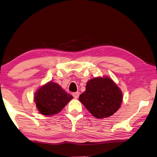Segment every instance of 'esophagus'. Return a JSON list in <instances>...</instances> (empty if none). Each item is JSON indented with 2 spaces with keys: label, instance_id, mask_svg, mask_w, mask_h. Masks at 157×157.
Instances as JSON below:
<instances>
[{
  "label": "esophagus",
  "instance_id": "esophagus-1",
  "mask_svg": "<svg viewBox=\"0 0 157 157\" xmlns=\"http://www.w3.org/2000/svg\"><path fill=\"white\" fill-rule=\"evenodd\" d=\"M73 96L75 98V99H78L79 96V92H75L73 94Z\"/></svg>",
  "mask_w": 157,
  "mask_h": 157
}]
</instances>
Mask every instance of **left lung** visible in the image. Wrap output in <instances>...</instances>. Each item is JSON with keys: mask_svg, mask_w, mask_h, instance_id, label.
Listing matches in <instances>:
<instances>
[{"mask_svg": "<svg viewBox=\"0 0 157 157\" xmlns=\"http://www.w3.org/2000/svg\"><path fill=\"white\" fill-rule=\"evenodd\" d=\"M122 100V90L108 76L88 80L86 91L79 97L87 110L99 119L108 118L117 112Z\"/></svg>", "mask_w": 157, "mask_h": 157, "instance_id": "obj_1", "label": "left lung"}]
</instances>
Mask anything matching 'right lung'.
I'll use <instances>...</instances> for the list:
<instances>
[{"mask_svg":"<svg viewBox=\"0 0 157 157\" xmlns=\"http://www.w3.org/2000/svg\"><path fill=\"white\" fill-rule=\"evenodd\" d=\"M33 98L40 114L53 116L63 110L72 100L73 96L65 92L58 83L50 81L39 87Z\"/></svg>","mask_w":157,"mask_h":157,"instance_id":"obj_1","label":"right lung"}]
</instances>
